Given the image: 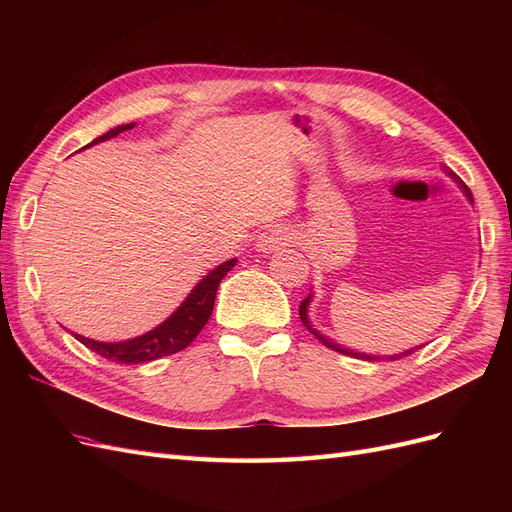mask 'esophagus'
Here are the masks:
<instances>
[{"instance_id": "34e87169", "label": "esophagus", "mask_w": 512, "mask_h": 512, "mask_svg": "<svg viewBox=\"0 0 512 512\" xmlns=\"http://www.w3.org/2000/svg\"><path fill=\"white\" fill-rule=\"evenodd\" d=\"M290 241H292V232L286 226H280V224L269 226L258 235V247L267 254L282 250V247L290 245Z\"/></svg>"}]
</instances>
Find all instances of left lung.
Here are the masks:
<instances>
[{"label":"left lung","instance_id":"obj_1","mask_svg":"<svg viewBox=\"0 0 512 512\" xmlns=\"http://www.w3.org/2000/svg\"><path fill=\"white\" fill-rule=\"evenodd\" d=\"M455 179H457V177H455ZM457 183L461 185L463 192H466V196L470 198V203H474V198H472V192H470L468 185L463 183V181H459V179H457ZM309 299H312V297H305V299H303V303L299 305V316H301V320H303L305 327H307L309 331H312V333H314V335L320 339V342H322L324 346L331 348V350H335V352H342V354H350V356H356V359H365V361H380V356H371V354H363V352H352V350H348V348L337 346V344H333V342H331V339L322 337V335H320L316 329H312V324H309V320H307V305H309ZM418 348H423V346H418ZM418 348H412V350H406V352H401V354L389 356V359H391V361H397V359H401V356H408V354H412V352H414V350H418ZM382 359H384V356H382ZM389 359H386V361H389Z\"/></svg>","mask_w":512,"mask_h":512}]
</instances>
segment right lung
<instances>
[{"label": "right lung", "instance_id": "1", "mask_svg": "<svg viewBox=\"0 0 512 512\" xmlns=\"http://www.w3.org/2000/svg\"><path fill=\"white\" fill-rule=\"evenodd\" d=\"M134 128V123H126V126H117L115 130H108L106 134L98 136L94 143L108 141V138L117 136L123 130ZM91 143V145H94ZM235 258L224 262L218 269H213L203 282H200L192 292L190 297L181 303L177 312L170 316L166 322H162L160 327L153 331L128 339V342H117V344H104V342H94V339L83 337V335H74L81 344H85L89 350L98 352L100 356L108 361L115 363H147V361H156L162 359V356L175 354L183 348H188L194 337L203 331L207 324L211 312H213V303H215V292H218L220 282L224 280V275L235 267Z\"/></svg>", "mask_w": 512, "mask_h": 512}]
</instances>
